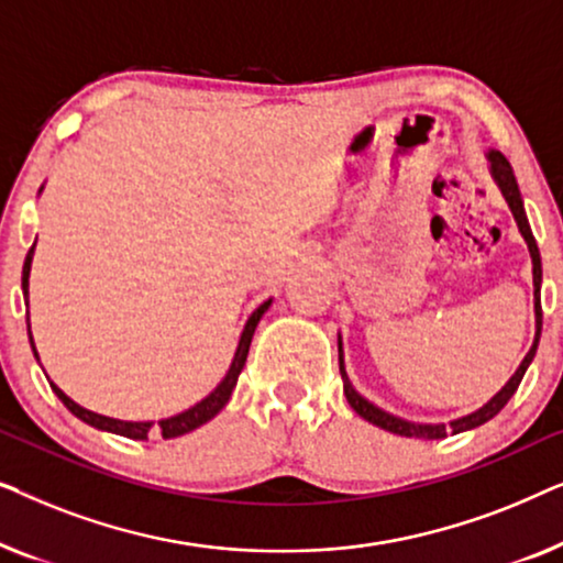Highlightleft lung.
Here are the masks:
<instances>
[{
	"mask_svg": "<svg viewBox=\"0 0 563 563\" xmlns=\"http://www.w3.org/2000/svg\"><path fill=\"white\" fill-rule=\"evenodd\" d=\"M487 161H489L492 179L497 181L499 191H503L505 202H507V207H510L515 222H518L520 235L526 238L528 251H530V258H533V307H536V338H533V345H530V351L526 353V358H522V364L518 366V372H515V374L510 376V382H507L505 387L499 389L497 395L492 397L487 405L479 407V410L472 412V415H464V418L451 420V426H443V422H433V426H430V422H410V420L397 418V415L382 410V407H376L374 402H368L366 397H361L358 391L353 389L349 374H345L343 345H341V338H338V364H341L345 399H349V405L361 415V418L368 420V422H374L376 428L389 430V433L407 435V438H428V441H438V438H445L449 433L456 435V433H464V430H472V428L484 426V422L495 418V415H497L499 410H503V407H505L507 402H510V397L515 395V391H518L522 376H526L530 361H533L536 351H538V341H541V328H543V310H541L543 268H541V253H538V243H536V238H533V230H530L528 218H526V210H522V197H520L518 181H515V174H512L510 161H507L499 151H489V153H487Z\"/></svg>",
	"mask_w": 563,
	"mask_h": 563,
	"instance_id": "left-lung-1",
	"label": "left lung"
}]
</instances>
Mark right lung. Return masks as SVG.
Segmentation results:
<instances>
[{"instance_id":"obj_1","label":"right lung","mask_w":563,"mask_h":563,"mask_svg":"<svg viewBox=\"0 0 563 563\" xmlns=\"http://www.w3.org/2000/svg\"><path fill=\"white\" fill-rule=\"evenodd\" d=\"M33 253H35V243L30 245L27 256H25V266H22V295L27 299V287H30V264H33ZM272 307V299H266L264 305H258L256 310L249 320H245V328L241 333V341H238V349H235V356H233V364H230L228 374L222 376V382L214 387L210 395H207L202 402H197L195 407H189V410H184L179 415H172V418H164L158 422L153 420H145V422H130V420H114V418H107V415H97L87 410V407L76 405L71 397H66L64 391H60L56 384L51 382V389L56 391V397L64 402L68 410H71L76 418L87 422L91 428H99V430H107V433H118V435H125V438H133V441H145L148 435H161V438H179L184 433H191V430L205 426V422H210L214 415H218L222 407L228 405L230 395H233L235 384H238V376H241L243 366H245V358H249V349H251V338L256 333V325L258 320L264 318V312ZM27 338H30V345H33V353L37 358V351H35V343H33V333H30V314H27ZM41 361V358H37Z\"/></svg>"}]
</instances>
